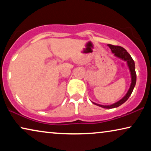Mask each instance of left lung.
<instances>
[{"mask_svg":"<svg viewBox=\"0 0 151 151\" xmlns=\"http://www.w3.org/2000/svg\"><path fill=\"white\" fill-rule=\"evenodd\" d=\"M108 46L109 47V48L111 49V51L114 53L115 56L118 57L122 60H123L127 62L128 67L129 68L130 72H131V86H130L129 89L127 93L125 95V96L122 99H121L120 100H119L118 102H115L114 104H111V105H100L92 102L94 104L98 105V106L102 107V108L113 109V108H116V107H118L119 106H120V105L124 104V103L126 101L129 99L130 96L131 95L132 92H133V88L135 87V84H136V73H135V63H134V60L131 58V55L127 52L125 49H124L123 47H122L120 46H115V45H108Z\"/></svg>","mask_w":151,"mask_h":151,"instance_id":"1","label":"left lung"}]
</instances>
